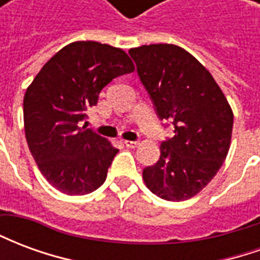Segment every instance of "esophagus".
I'll return each mask as SVG.
<instances>
[{
	"label": "esophagus",
	"mask_w": 260,
	"mask_h": 260,
	"mask_svg": "<svg viewBox=\"0 0 260 260\" xmlns=\"http://www.w3.org/2000/svg\"><path fill=\"white\" fill-rule=\"evenodd\" d=\"M124 143H125V146L131 147V149H135V147L139 145V142L138 141H125Z\"/></svg>",
	"instance_id": "obj_1"
}]
</instances>
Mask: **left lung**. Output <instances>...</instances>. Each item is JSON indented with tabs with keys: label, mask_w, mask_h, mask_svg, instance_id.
Instances as JSON below:
<instances>
[{
	"label": "left lung",
	"mask_w": 260,
	"mask_h": 260,
	"mask_svg": "<svg viewBox=\"0 0 260 260\" xmlns=\"http://www.w3.org/2000/svg\"><path fill=\"white\" fill-rule=\"evenodd\" d=\"M138 76L158 119L174 126L157 163L143 180L161 199L186 201L217 174L227 157L234 115L210 72L184 48L150 44L131 48Z\"/></svg>",
	"instance_id": "left-lung-1"
}]
</instances>
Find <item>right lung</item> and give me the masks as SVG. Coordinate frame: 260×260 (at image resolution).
<instances>
[{"mask_svg":"<svg viewBox=\"0 0 260 260\" xmlns=\"http://www.w3.org/2000/svg\"><path fill=\"white\" fill-rule=\"evenodd\" d=\"M134 71L121 48L75 42L47 61L27 87L23 121L29 150L44 178L62 193L86 195L106 181L118 149L79 124L104 86Z\"/></svg>","mask_w":260,"mask_h":260,"instance_id":"add662e5","label":"right lung"}]
</instances>
